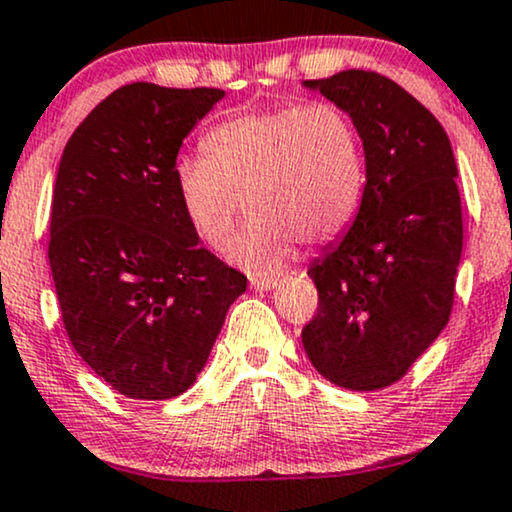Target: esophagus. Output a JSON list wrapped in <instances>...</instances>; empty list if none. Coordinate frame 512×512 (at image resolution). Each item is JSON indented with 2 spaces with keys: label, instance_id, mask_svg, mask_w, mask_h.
Here are the masks:
<instances>
[{
  "label": "esophagus",
  "instance_id": "1",
  "mask_svg": "<svg viewBox=\"0 0 512 512\" xmlns=\"http://www.w3.org/2000/svg\"><path fill=\"white\" fill-rule=\"evenodd\" d=\"M281 279H250L252 291H274L279 286Z\"/></svg>",
  "mask_w": 512,
  "mask_h": 512
}]
</instances>
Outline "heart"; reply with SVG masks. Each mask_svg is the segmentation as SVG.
I'll return each instance as SVG.
<instances>
[{"label":"heart","instance_id":"obj_1","mask_svg":"<svg viewBox=\"0 0 512 512\" xmlns=\"http://www.w3.org/2000/svg\"><path fill=\"white\" fill-rule=\"evenodd\" d=\"M205 157L176 164L174 183L197 238L224 250L240 212L252 214L231 260L269 276L295 243L324 245L348 229L365 188V152L355 121L336 104H279L221 121Z\"/></svg>","mask_w":512,"mask_h":512}]
</instances>
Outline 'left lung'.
<instances>
[{
	"label": "left lung",
	"instance_id": "8db88e82",
	"mask_svg": "<svg viewBox=\"0 0 512 512\" xmlns=\"http://www.w3.org/2000/svg\"><path fill=\"white\" fill-rule=\"evenodd\" d=\"M355 121L365 190L353 224L310 264V362L350 391L391 386L439 338L463 255L458 166L436 116L391 78L341 71L303 80Z\"/></svg>",
	"mask_w": 512,
	"mask_h": 512
}]
</instances>
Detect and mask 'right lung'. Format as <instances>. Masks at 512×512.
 I'll return each mask as SVG.
<instances>
[{"mask_svg":"<svg viewBox=\"0 0 512 512\" xmlns=\"http://www.w3.org/2000/svg\"><path fill=\"white\" fill-rule=\"evenodd\" d=\"M226 92L131 83L61 155L49 267L71 346L114 391L181 396L248 279L202 248L176 195L183 140Z\"/></svg>","mask_w":512,"mask_h":512,"instance_id":"1","label":"right lung"}]
</instances>
